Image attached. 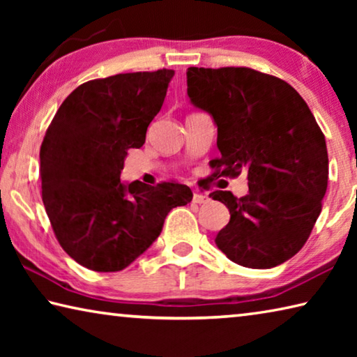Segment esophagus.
Segmentation results:
<instances>
[{
    "instance_id": "34e87169",
    "label": "esophagus",
    "mask_w": 357,
    "mask_h": 357,
    "mask_svg": "<svg viewBox=\"0 0 357 357\" xmlns=\"http://www.w3.org/2000/svg\"><path fill=\"white\" fill-rule=\"evenodd\" d=\"M192 200H193V203H197V204H203V203H208L209 202V197L204 195V193L195 192V193H193Z\"/></svg>"
}]
</instances>
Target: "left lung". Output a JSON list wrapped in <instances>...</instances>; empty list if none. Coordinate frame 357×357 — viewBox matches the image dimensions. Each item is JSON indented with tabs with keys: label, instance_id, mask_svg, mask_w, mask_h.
<instances>
[{
	"label": "left lung",
	"instance_id": "obj_1",
	"mask_svg": "<svg viewBox=\"0 0 357 357\" xmlns=\"http://www.w3.org/2000/svg\"><path fill=\"white\" fill-rule=\"evenodd\" d=\"M187 94L217 126L214 176L249 179L245 197L209 193L229 211L217 247L245 268L285 263L309 239L328 189V149L309 105L291 84L250 68H189Z\"/></svg>",
	"mask_w": 357,
	"mask_h": 357
}]
</instances>
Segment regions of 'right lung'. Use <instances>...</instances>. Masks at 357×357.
Returning a JSON list of instances; mask_svg holds the SVG:
<instances>
[{
  "instance_id": "1",
  "label": "right lung",
  "mask_w": 357,
  "mask_h": 357,
  "mask_svg": "<svg viewBox=\"0 0 357 357\" xmlns=\"http://www.w3.org/2000/svg\"><path fill=\"white\" fill-rule=\"evenodd\" d=\"M172 69L96 78L58 108L40 146L42 202L59 245L98 273H116L159 238L184 184L121 183L128 149L142 148L160 112Z\"/></svg>"
}]
</instances>
